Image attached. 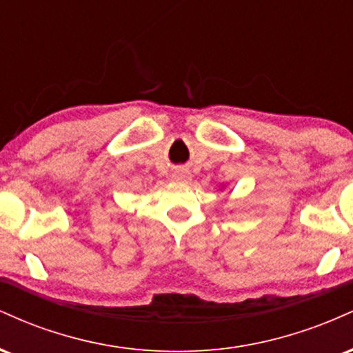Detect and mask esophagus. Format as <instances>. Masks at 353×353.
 Masks as SVG:
<instances>
[{
    "mask_svg": "<svg viewBox=\"0 0 353 353\" xmlns=\"http://www.w3.org/2000/svg\"><path fill=\"white\" fill-rule=\"evenodd\" d=\"M174 179H176V181H188L189 174H188V171H184V169H179V171H176V174H174Z\"/></svg>",
    "mask_w": 353,
    "mask_h": 353,
    "instance_id": "1",
    "label": "esophagus"
}]
</instances>
